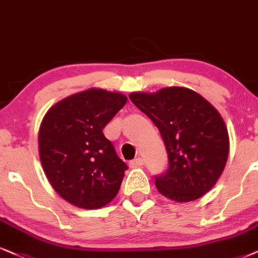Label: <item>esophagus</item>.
Returning <instances> with one entry per match:
<instances>
[{
    "mask_svg": "<svg viewBox=\"0 0 258 258\" xmlns=\"http://www.w3.org/2000/svg\"><path fill=\"white\" fill-rule=\"evenodd\" d=\"M144 159L142 158H138V159H134V160H132L130 161V167L132 168H136V167H139V166H142V165H144Z\"/></svg>",
    "mask_w": 258,
    "mask_h": 258,
    "instance_id": "34e87169",
    "label": "esophagus"
}]
</instances>
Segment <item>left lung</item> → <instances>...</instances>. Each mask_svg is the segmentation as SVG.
Returning <instances> with one entry per match:
<instances>
[{
  "label": "left lung",
  "mask_w": 258,
  "mask_h": 258,
  "mask_svg": "<svg viewBox=\"0 0 258 258\" xmlns=\"http://www.w3.org/2000/svg\"><path fill=\"white\" fill-rule=\"evenodd\" d=\"M129 98L155 124L166 147L168 167L155 177L158 191L177 202L208 192L220 178L230 151L227 128L218 110L185 87L134 92Z\"/></svg>",
  "instance_id": "1"
}]
</instances>
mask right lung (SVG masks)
Segmentation results:
<instances>
[{"mask_svg": "<svg viewBox=\"0 0 258 258\" xmlns=\"http://www.w3.org/2000/svg\"><path fill=\"white\" fill-rule=\"evenodd\" d=\"M126 100L118 92L90 88L56 103L41 120L44 172L55 191L79 208H101L118 192L128 166L103 129Z\"/></svg>", "mask_w": 258, "mask_h": 258, "instance_id": "1", "label": "right lung"}]
</instances>
